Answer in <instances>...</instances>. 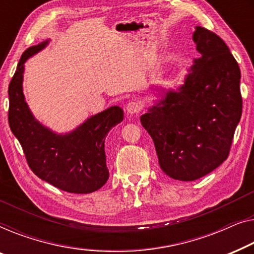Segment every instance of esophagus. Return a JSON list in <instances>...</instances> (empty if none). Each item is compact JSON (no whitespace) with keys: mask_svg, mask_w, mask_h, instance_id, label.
Masks as SVG:
<instances>
[{"mask_svg":"<svg viewBox=\"0 0 254 254\" xmlns=\"http://www.w3.org/2000/svg\"><path fill=\"white\" fill-rule=\"evenodd\" d=\"M141 110V103L139 101H130L127 105V112L130 114H138Z\"/></svg>","mask_w":254,"mask_h":254,"instance_id":"esophagus-1","label":"esophagus"}]
</instances>
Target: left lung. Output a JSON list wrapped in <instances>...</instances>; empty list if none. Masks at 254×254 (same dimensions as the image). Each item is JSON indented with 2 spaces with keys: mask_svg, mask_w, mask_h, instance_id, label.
Here are the masks:
<instances>
[{
  "mask_svg": "<svg viewBox=\"0 0 254 254\" xmlns=\"http://www.w3.org/2000/svg\"><path fill=\"white\" fill-rule=\"evenodd\" d=\"M192 39L201 57L184 85L140 117L163 173L185 182L226 161L243 110L241 70L226 42L201 26H195Z\"/></svg>",
  "mask_w": 254,
  "mask_h": 254,
  "instance_id": "8db88e82",
  "label": "left lung"
}]
</instances>
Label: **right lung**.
Instances as JSON below:
<instances>
[{"instance_id":"1","label":"right lung","mask_w":254,"mask_h":254,"mask_svg":"<svg viewBox=\"0 0 254 254\" xmlns=\"http://www.w3.org/2000/svg\"><path fill=\"white\" fill-rule=\"evenodd\" d=\"M48 41L27 48L9 84L8 121L31 170L39 178L70 193L86 194L106 184L105 139L123 121L122 108L114 106L88 119L69 134H56L34 120L23 94L24 63Z\"/></svg>"}]
</instances>
